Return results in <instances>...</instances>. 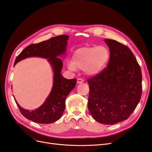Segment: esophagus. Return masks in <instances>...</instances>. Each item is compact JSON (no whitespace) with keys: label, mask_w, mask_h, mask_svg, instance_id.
Here are the masks:
<instances>
[{"label":"esophagus","mask_w":152,"mask_h":152,"mask_svg":"<svg viewBox=\"0 0 152 152\" xmlns=\"http://www.w3.org/2000/svg\"><path fill=\"white\" fill-rule=\"evenodd\" d=\"M83 82H84V80L82 79H80V78H79V79H77V84H81Z\"/></svg>","instance_id":"1"}]
</instances>
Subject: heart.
<instances>
[{
	"mask_svg": "<svg viewBox=\"0 0 152 152\" xmlns=\"http://www.w3.org/2000/svg\"><path fill=\"white\" fill-rule=\"evenodd\" d=\"M110 56L109 50L104 45L81 48L75 50L68 67L72 71L84 70L86 75L95 76L104 70Z\"/></svg>",
	"mask_w": 152,
	"mask_h": 152,
	"instance_id": "heart-1",
	"label": "heart"
}]
</instances>
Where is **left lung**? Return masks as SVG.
<instances>
[{
	"label": "left lung",
	"mask_w": 152,
	"mask_h": 152,
	"mask_svg": "<svg viewBox=\"0 0 152 152\" xmlns=\"http://www.w3.org/2000/svg\"><path fill=\"white\" fill-rule=\"evenodd\" d=\"M110 49L108 66L87 80V107L95 121L113 125L127 120L139 103L142 93L141 68L130 49L104 39Z\"/></svg>",
	"instance_id": "obj_1"
}]
</instances>
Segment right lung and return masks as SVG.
<instances>
[{"label": "right lung", "instance_id": "add662e5", "mask_svg": "<svg viewBox=\"0 0 152 152\" xmlns=\"http://www.w3.org/2000/svg\"><path fill=\"white\" fill-rule=\"evenodd\" d=\"M68 38L67 35H59L38 44H31L16 58L14 66L27 58L47 59L53 70L51 91L40 107L30 111L23 108L15 99L21 114L30 121L39 124H50L58 121L62 116L65 109L66 98L77 83V79H66L61 73L63 62L59 57L65 55Z\"/></svg>", "mask_w": 152, "mask_h": 152}]
</instances>
